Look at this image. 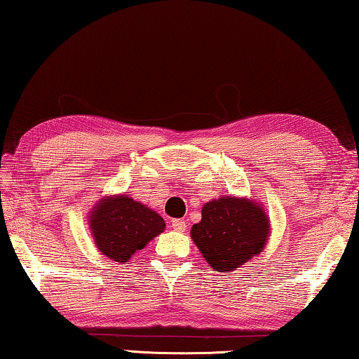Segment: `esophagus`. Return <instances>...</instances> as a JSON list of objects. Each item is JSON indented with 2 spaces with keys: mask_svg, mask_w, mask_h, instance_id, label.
<instances>
[{
  "mask_svg": "<svg viewBox=\"0 0 359 359\" xmlns=\"http://www.w3.org/2000/svg\"><path fill=\"white\" fill-rule=\"evenodd\" d=\"M170 226H172L175 231H185L187 224H185V220H182V219H174V220H170Z\"/></svg>",
  "mask_w": 359,
  "mask_h": 359,
  "instance_id": "esophagus-1",
  "label": "esophagus"
}]
</instances>
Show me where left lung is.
I'll use <instances>...</instances> for the list:
<instances>
[{
  "label": "left lung",
  "mask_w": 359,
  "mask_h": 359,
  "mask_svg": "<svg viewBox=\"0 0 359 359\" xmlns=\"http://www.w3.org/2000/svg\"><path fill=\"white\" fill-rule=\"evenodd\" d=\"M191 240L215 271L230 273L262 252L270 233L269 215L246 198L222 196L203 206Z\"/></svg>",
  "instance_id": "1"
}]
</instances>
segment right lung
I'll use <instances>...</instances> for the list:
<instances>
[{"label":"right lung","mask_w":359,"mask_h":359,"mask_svg":"<svg viewBox=\"0 0 359 359\" xmlns=\"http://www.w3.org/2000/svg\"><path fill=\"white\" fill-rule=\"evenodd\" d=\"M94 243L105 257L124 264L164 230L163 217L126 195L108 196L89 215Z\"/></svg>","instance_id":"add662e5"}]
</instances>
